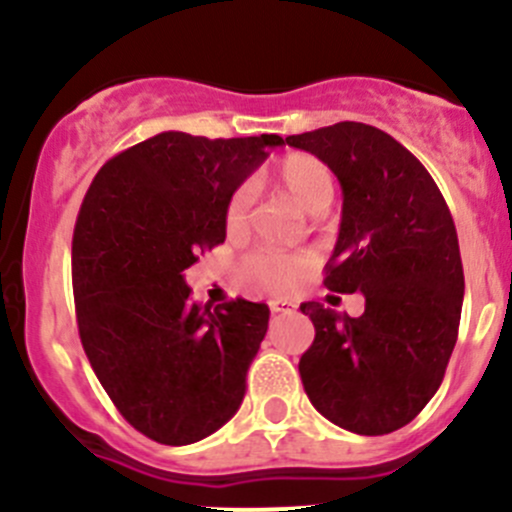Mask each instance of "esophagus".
Returning <instances> with one entry per match:
<instances>
[{
  "label": "esophagus",
  "mask_w": 512,
  "mask_h": 512,
  "mask_svg": "<svg viewBox=\"0 0 512 512\" xmlns=\"http://www.w3.org/2000/svg\"><path fill=\"white\" fill-rule=\"evenodd\" d=\"M270 310L272 312H292L295 310V305L287 300H270Z\"/></svg>",
  "instance_id": "1"
}]
</instances>
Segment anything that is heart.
<instances>
[{"mask_svg":"<svg viewBox=\"0 0 512 512\" xmlns=\"http://www.w3.org/2000/svg\"><path fill=\"white\" fill-rule=\"evenodd\" d=\"M272 180L297 202L310 215H322L332 205L335 197V177L330 167L317 157L305 152H292L285 155L272 167ZM247 205H250V190L242 187L230 197L225 207V225L230 232H237L247 220ZM307 272V257L297 252L262 250L245 260V275L255 285L265 287L270 292H287Z\"/></svg>","mask_w":512,"mask_h":512,"instance_id":"heart-1","label":"heart"}]
</instances>
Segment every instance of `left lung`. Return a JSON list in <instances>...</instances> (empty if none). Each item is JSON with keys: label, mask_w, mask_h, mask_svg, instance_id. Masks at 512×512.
Masks as SVG:
<instances>
[{"label": "left lung", "mask_w": 512, "mask_h": 512, "mask_svg": "<svg viewBox=\"0 0 512 512\" xmlns=\"http://www.w3.org/2000/svg\"><path fill=\"white\" fill-rule=\"evenodd\" d=\"M325 162L342 187V222L325 265L332 292H362L365 312L300 310L315 340L300 377L317 413L357 435L408 425L438 393L463 310V260L445 197L388 132L337 122L285 137Z\"/></svg>", "instance_id": "left-lung-1"}]
</instances>
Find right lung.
I'll return each mask as SVG.
<instances>
[{
  "instance_id": "right-lung-1",
  "label": "right lung",
  "mask_w": 512,
  "mask_h": 512,
  "mask_svg": "<svg viewBox=\"0 0 512 512\" xmlns=\"http://www.w3.org/2000/svg\"><path fill=\"white\" fill-rule=\"evenodd\" d=\"M280 135L162 132L94 175L72 237L79 340L122 418L162 445L220 430L245 398L265 302L190 300L182 272L225 242V207Z\"/></svg>"
}]
</instances>
